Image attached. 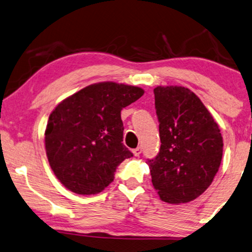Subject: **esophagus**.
<instances>
[{
  "mask_svg": "<svg viewBox=\"0 0 252 252\" xmlns=\"http://www.w3.org/2000/svg\"><path fill=\"white\" fill-rule=\"evenodd\" d=\"M132 153H133L134 156H139V155H140V154H141V147L134 148V149L132 150Z\"/></svg>",
  "mask_w": 252,
  "mask_h": 252,
  "instance_id": "34e87169",
  "label": "esophagus"
}]
</instances>
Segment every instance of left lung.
Returning <instances> with one entry per match:
<instances>
[{"label":"left lung","mask_w":252,"mask_h":252,"mask_svg":"<svg viewBox=\"0 0 252 252\" xmlns=\"http://www.w3.org/2000/svg\"><path fill=\"white\" fill-rule=\"evenodd\" d=\"M160 149L149 159L159 198L172 205L198 198L212 185L223 156L220 126L199 97L182 86H157Z\"/></svg>","instance_id":"8db88e82"}]
</instances>
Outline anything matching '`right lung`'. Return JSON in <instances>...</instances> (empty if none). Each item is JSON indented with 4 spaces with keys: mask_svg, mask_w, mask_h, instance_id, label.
Returning <instances> with one entry per match:
<instances>
[{
    "mask_svg": "<svg viewBox=\"0 0 252 252\" xmlns=\"http://www.w3.org/2000/svg\"><path fill=\"white\" fill-rule=\"evenodd\" d=\"M113 81L82 88L56 105L45 130L48 163L59 181L77 194L102 192L120 163L132 153L123 141V107L144 95Z\"/></svg>",
    "mask_w": 252,
    "mask_h": 252,
    "instance_id": "obj_1",
    "label": "right lung"
}]
</instances>
